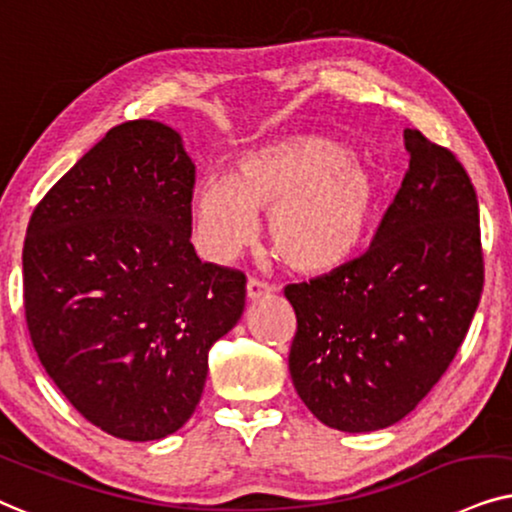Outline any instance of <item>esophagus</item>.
I'll use <instances>...</instances> for the list:
<instances>
[{"label": "esophagus", "instance_id": "obj_1", "mask_svg": "<svg viewBox=\"0 0 512 512\" xmlns=\"http://www.w3.org/2000/svg\"><path fill=\"white\" fill-rule=\"evenodd\" d=\"M245 290H248L250 302H260V299H267L271 297V292H274V288H271L269 283L257 281V278H250L248 285H245Z\"/></svg>", "mask_w": 512, "mask_h": 512}]
</instances>
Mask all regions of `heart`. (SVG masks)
<instances>
[{
  "mask_svg": "<svg viewBox=\"0 0 512 512\" xmlns=\"http://www.w3.org/2000/svg\"><path fill=\"white\" fill-rule=\"evenodd\" d=\"M386 203L379 168L342 140L318 133L278 138L243 154L234 177H203L194 192L196 236L215 260L255 234L269 214V243L285 267L330 274L358 255Z\"/></svg>",
  "mask_w": 512,
  "mask_h": 512,
  "instance_id": "1",
  "label": "heart"
}]
</instances>
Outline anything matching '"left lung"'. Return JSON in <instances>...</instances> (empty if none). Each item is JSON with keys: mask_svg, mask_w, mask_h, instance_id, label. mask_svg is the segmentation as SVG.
Returning <instances> with one entry per match:
<instances>
[{"mask_svg": "<svg viewBox=\"0 0 512 512\" xmlns=\"http://www.w3.org/2000/svg\"><path fill=\"white\" fill-rule=\"evenodd\" d=\"M410 170L365 255L295 283L290 377L325 426L405 419L452 363L480 304L478 196L449 149L405 128Z\"/></svg>", "mask_w": 512, "mask_h": 512, "instance_id": "8db88e82", "label": "left lung"}]
</instances>
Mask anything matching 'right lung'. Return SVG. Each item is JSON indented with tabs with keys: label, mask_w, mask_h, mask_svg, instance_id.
I'll use <instances>...</instances> for the list:
<instances>
[{
	"label": "right lung",
	"mask_w": 512,
	"mask_h": 512,
	"mask_svg": "<svg viewBox=\"0 0 512 512\" xmlns=\"http://www.w3.org/2000/svg\"><path fill=\"white\" fill-rule=\"evenodd\" d=\"M196 168L180 133L114 126L39 201L23 248L30 339L60 391L121 440L187 424L208 351L241 318L245 276L201 262Z\"/></svg>",
	"instance_id": "add662e5"
}]
</instances>
